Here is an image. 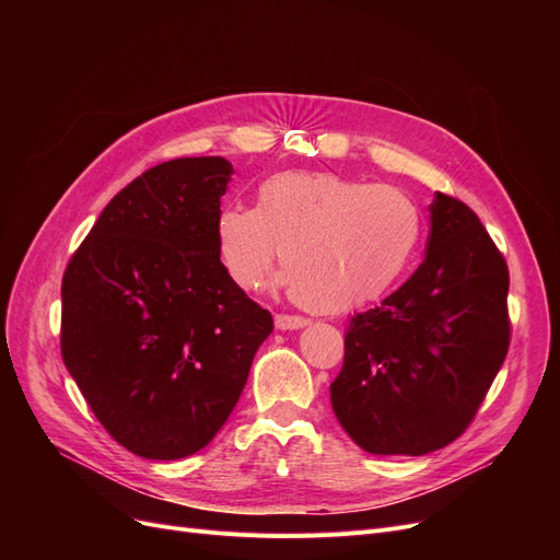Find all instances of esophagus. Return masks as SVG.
<instances>
[{
	"instance_id": "34e87169",
	"label": "esophagus",
	"mask_w": 560,
	"mask_h": 560,
	"mask_svg": "<svg viewBox=\"0 0 560 560\" xmlns=\"http://www.w3.org/2000/svg\"><path fill=\"white\" fill-rule=\"evenodd\" d=\"M306 325H308V319L301 317V315H284V313L276 315V327L282 329V331H287V329H301V327H306Z\"/></svg>"
}]
</instances>
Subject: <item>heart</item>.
Wrapping results in <instances>:
<instances>
[{"label":"heart","instance_id":"1","mask_svg":"<svg viewBox=\"0 0 560 560\" xmlns=\"http://www.w3.org/2000/svg\"><path fill=\"white\" fill-rule=\"evenodd\" d=\"M422 238L416 202L393 186L287 171L254 191V210L214 219L217 257L238 290H257L282 249L280 284L313 313L374 301L411 266Z\"/></svg>","mask_w":560,"mask_h":560}]
</instances>
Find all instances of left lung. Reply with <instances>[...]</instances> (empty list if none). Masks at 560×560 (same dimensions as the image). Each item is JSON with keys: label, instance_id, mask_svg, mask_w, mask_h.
<instances>
[{"label": "left lung", "instance_id": "left-lung-1", "mask_svg": "<svg viewBox=\"0 0 560 560\" xmlns=\"http://www.w3.org/2000/svg\"><path fill=\"white\" fill-rule=\"evenodd\" d=\"M416 273L346 331L331 409L358 446L425 455L477 416L510 350V268L463 200L434 194Z\"/></svg>", "mask_w": 560, "mask_h": 560}]
</instances>
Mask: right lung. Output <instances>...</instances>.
<instances>
[{
  "mask_svg": "<svg viewBox=\"0 0 560 560\" xmlns=\"http://www.w3.org/2000/svg\"><path fill=\"white\" fill-rule=\"evenodd\" d=\"M222 156L149 167L97 217L62 276V362L118 444L151 460L208 446L273 317L217 257Z\"/></svg>",
  "mask_w": 560,
  "mask_h": 560,
  "instance_id": "1",
  "label": "right lung"
}]
</instances>
